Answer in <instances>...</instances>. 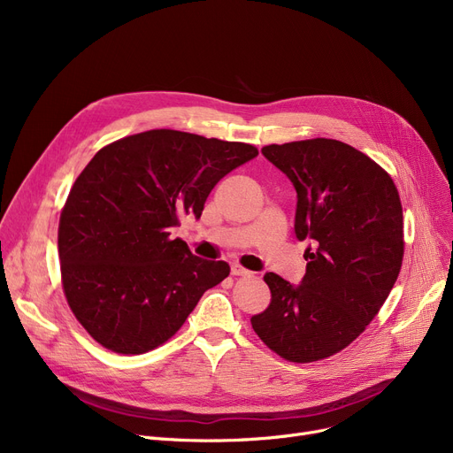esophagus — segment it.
Listing matches in <instances>:
<instances>
[{
    "label": "esophagus",
    "mask_w": 453,
    "mask_h": 453,
    "mask_svg": "<svg viewBox=\"0 0 453 453\" xmlns=\"http://www.w3.org/2000/svg\"><path fill=\"white\" fill-rule=\"evenodd\" d=\"M231 273L236 275V277H251L253 275V272H250V270H246V268H242L239 265H233L231 266Z\"/></svg>",
    "instance_id": "34e87169"
}]
</instances>
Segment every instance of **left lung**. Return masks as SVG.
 Wrapping results in <instances>:
<instances>
[{"mask_svg":"<svg viewBox=\"0 0 453 453\" xmlns=\"http://www.w3.org/2000/svg\"><path fill=\"white\" fill-rule=\"evenodd\" d=\"M263 156L292 181L296 236L311 246L299 284L265 275L272 303L251 325L284 360L318 362L358 338L393 288L403 257L400 196L382 166L336 139L268 145Z\"/></svg>","mask_w":453,"mask_h":453,"instance_id":"obj_1","label":"left lung"}]
</instances>
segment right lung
Returning <instances> with one entry per match:
<instances>
[{
	"label": "right lung",
	"instance_id": "obj_1",
	"mask_svg": "<svg viewBox=\"0 0 453 453\" xmlns=\"http://www.w3.org/2000/svg\"><path fill=\"white\" fill-rule=\"evenodd\" d=\"M257 154L246 142L149 130L93 156L62 209L58 257L65 299L95 342L149 352L229 275L171 231L187 214L198 220L214 185Z\"/></svg>",
	"mask_w": 453,
	"mask_h": 453
}]
</instances>
